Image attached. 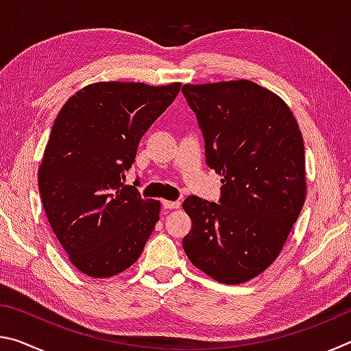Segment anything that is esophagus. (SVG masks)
Listing matches in <instances>:
<instances>
[{"instance_id":"esophagus-1","label":"esophagus","mask_w":351,"mask_h":351,"mask_svg":"<svg viewBox=\"0 0 351 351\" xmlns=\"http://www.w3.org/2000/svg\"><path fill=\"white\" fill-rule=\"evenodd\" d=\"M180 201H162L164 209H180Z\"/></svg>"}]
</instances>
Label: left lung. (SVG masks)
<instances>
[{
    "mask_svg": "<svg viewBox=\"0 0 351 351\" xmlns=\"http://www.w3.org/2000/svg\"><path fill=\"white\" fill-rule=\"evenodd\" d=\"M204 138L206 162L223 176L218 203L187 197L182 247L213 280L245 283L274 261L306 197L305 147L288 105L249 80L184 85Z\"/></svg>",
    "mask_w": 351,
    "mask_h": 351,
    "instance_id": "obj_1",
    "label": "left lung"
}]
</instances>
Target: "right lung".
Masks as SVG:
<instances>
[{"mask_svg":"<svg viewBox=\"0 0 351 351\" xmlns=\"http://www.w3.org/2000/svg\"><path fill=\"white\" fill-rule=\"evenodd\" d=\"M181 83L99 82L58 112L38 170L40 197L69 261L102 278L128 269L152 235L161 204L125 186L138 145Z\"/></svg>","mask_w":351,"mask_h":351,"instance_id":"obj_1","label":"right lung"}]
</instances>
